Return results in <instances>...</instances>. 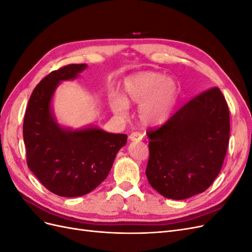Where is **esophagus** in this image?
<instances>
[{
	"mask_svg": "<svg viewBox=\"0 0 252 252\" xmlns=\"http://www.w3.org/2000/svg\"><path fill=\"white\" fill-rule=\"evenodd\" d=\"M144 134L139 132V131H134L132 132L130 135H129V139H130L131 141H141L143 139Z\"/></svg>",
	"mask_w": 252,
	"mask_h": 252,
	"instance_id": "esophagus-1",
	"label": "esophagus"
}]
</instances>
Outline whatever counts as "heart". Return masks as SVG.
Masks as SVG:
<instances>
[{"mask_svg":"<svg viewBox=\"0 0 252 252\" xmlns=\"http://www.w3.org/2000/svg\"><path fill=\"white\" fill-rule=\"evenodd\" d=\"M125 98L111 94L112 110L125 116L128 110L127 102L140 104V118L145 124H163L170 117L177 102L179 88L171 78H164L161 73L147 72L124 82Z\"/></svg>","mask_w":252,"mask_h":252,"instance_id":"b5f03b06","label":"heart"}]
</instances>
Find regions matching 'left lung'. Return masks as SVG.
<instances>
[{
	"mask_svg": "<svg viewBox=\"0 0 252 252\" xmlns=\"http://www.w3.org/2000/svg\"><path fill=\"white\" fill-rule=\"evenodd\" d=\"M146 133L151 187L172 200L202 193L219 175L229 144L225 96L218 87L205 90Z\"/></svg>",
	"mask_w": 252,
	"mask_h": 252,
	"instance_id": "1",
	"label": "left lung"
}]
</instances>
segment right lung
Segmentation results:
<instances>
[{
	"label": "right lung",
	"instance_id": "right-lung-1",
	"mask_svg": "<svg viewBox=\"0 0 252 252\" xmlns=\"http://www.w3.org/2000/svg\"><path fill=\"white\" fill-rule=\"evenodd\" d=\"M86 67L69 64L42 79L30 95L23 123L29 169L45 188L60 196L93 191L107 178L118 151L127 142L126 134L93 127L65 130L51 116L50 102L58 84L77 78Z\"/></svg>",
	"mask_w": 252,
	"mask_h": 252
}]
</instances>
